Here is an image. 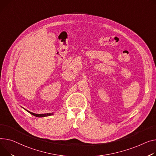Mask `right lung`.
Listing matches in <instances>:
<instances>
[{
	"instance_id": "1",
	"label": "right lung",
	"mask_w": 156,
	"mask_h": 156,
	"mask_svg": "<svg viewBox=\"0 0 156 156\" xmlns=\"http://www.w3.org/2000/svg\"><path fill=\"white\" fill-rule=\"evenodd\" d=\"M27 112H28L29 113H30L31 115H33L34 116H36V117H48V116H50V115H53L54 113H43V114H36V113H32L30 112H29L27 110Z\"/></svg>"
}]
</instances>
